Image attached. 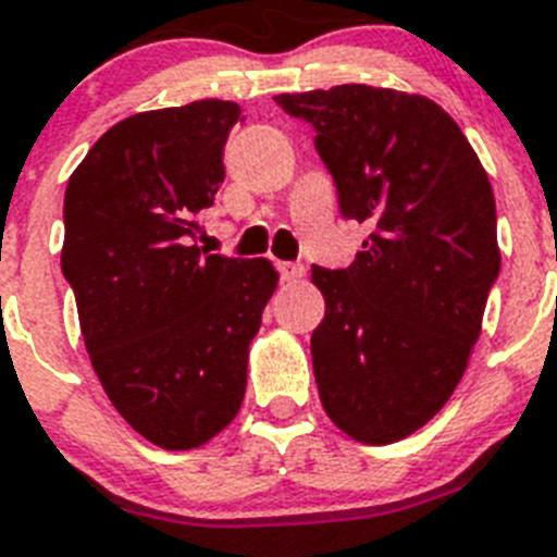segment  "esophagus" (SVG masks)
<instances>
[{"label": "esophagus", "instance_id": "34e87169", "mask_svg": "<svg viewBox=\"0 0 557 557\" xmlns=\"http://www.w3.org/2000/svg\"><path fill=\"white\" fill-rule=\"evenodd\" d=\"M277 272L280 277H283V283H297V280L306 274V269L299 263H285L283 260V263H277Z\"/></svg>", "mask_w": 557, "mask_h": 557}]
</instances>
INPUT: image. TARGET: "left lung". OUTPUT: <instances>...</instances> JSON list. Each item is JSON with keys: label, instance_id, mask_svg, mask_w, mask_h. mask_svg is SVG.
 <instances>
[{"label": "left lung", "instance_id": "left-lung-1", "mask_svg": "<svg viewBox=\"0 0 557 557\" xmlns=\"http://www.w3.org/2000/svg\"><path fill=\"white\" fill-rule=\"evenodd\" d=\"M274 100L317 128L342 215L370 230L347 269H311L319 398L347 437L398 443L446 406L482 333L502 265L491 182L423 95L345 84Z\"/></svg>", "mask_w": 557, "mask_h": 557}]
</instances>
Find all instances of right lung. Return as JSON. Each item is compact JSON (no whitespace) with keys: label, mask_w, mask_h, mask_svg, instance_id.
Here are the masks:
<instances>
[{"label":"right lung","mask_w":557,"mask_h":557,"mask_svg":"<svg viewBox=\"0 0 557 557\" xmlns=\"http://www.w3.org/2000/svg\"><path fill=\"white\" fill-rule=\"evenodd\" d=\"M238 103L139 111L91 145L64 196L61 272L111 406L168 451L205 446L235 420L249 345L277 288L272 260L196 246L224 182Z\"/></svg>","instance_id":"add662e5"}]
</instances>
